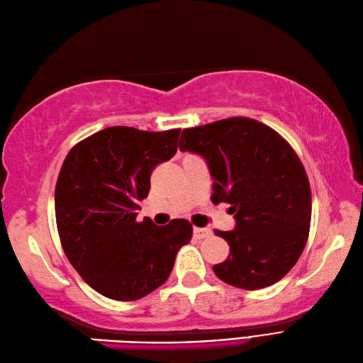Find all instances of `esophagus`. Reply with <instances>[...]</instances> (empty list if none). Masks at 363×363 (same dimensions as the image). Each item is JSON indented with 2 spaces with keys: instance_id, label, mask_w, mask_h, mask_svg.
<instances>
[{
  "instance_id": "obj_1",
  "label": "esophagus",
  "mask_w": 363,
  "mask_h": 363,
  "mask_svg": "<svg viewBox=\"0 0 363 363\" xmlns=\"http://www.w3.org/2000/svg\"><path fill=\"white\" fill-rule=\"evenodd\" d=\"M210 235H211V231L208 228H198V227L193 228V236L196 239H203Z\"/></svg>"
}]
</instances>
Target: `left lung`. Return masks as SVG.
Returning a JSON list of instances; mask_svg holds the SVG:
<instances>
[{"label":"left lung","instance_id":"obj_1","mask_svg":"<svg viewBox=\"0 0 363 363\" xmlns=\"http://www.w3.org/2000/svg\"><path fill=\"white\" fill-rule=\"evenodd\" d=\"M179 150L206 160L211 202H225L235 228L215 233L230 255L213 272L230 285L259 290L291 270L308 239L311 190L303 165L273 128L230 118L185 128Z\"/></svg>","mask_w":363,"mask_h":363}]
</instances>
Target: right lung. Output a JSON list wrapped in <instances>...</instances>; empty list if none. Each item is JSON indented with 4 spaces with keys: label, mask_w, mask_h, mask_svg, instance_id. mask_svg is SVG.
Segmentation results:
<instances>
[{
    "label": "right lung",
    "mask_w": 363,
    "mask_h": 363,
    "mask_svg": "<svg viewBox=\"0 0 363 363\" xmlns=\"http://www.w3.org/2000/svg\"><path fill=\"white\" fill-rule=\"evenodd\" d=\"M181 130L108 127L86 138L64 160L55 189L61 244L73 268L99 294L136 301L169 279L191 224L136 222L155 167L172 160Z\"/></svg>",
    "instance_id": "obj_1"
}]
</instances>
